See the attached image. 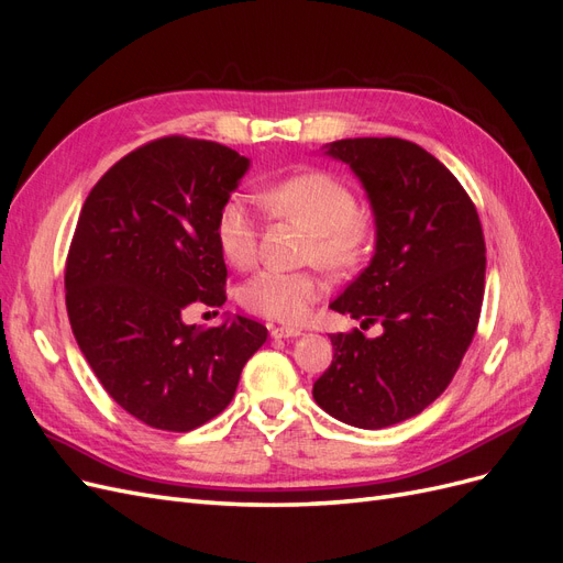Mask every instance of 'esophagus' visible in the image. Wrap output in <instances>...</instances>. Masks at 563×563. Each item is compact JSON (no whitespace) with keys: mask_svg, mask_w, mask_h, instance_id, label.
Masks as SVG:
<instances>
[{"mask_svg":"<svg viewBox=\"0 0 563 563\" xmlns=\"http://www.w3.org/2000/svg\"><path fill=\"white\" fill-rule=\"evenodd\" d=\"M269 335L272 338H298L300 331L298 329H288V327H272Z\"/></svg>","mask_w":563,"mask_h":563,"instance_id":"esophagus-1","label":"esophagus"}]
</instances>
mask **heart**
Instances as JSON below:
<instances>
[{"label":"heart","instance_id":"heart-1","mask_svg":"<svg viewBox=\"0 0 563 563\" xmlns=\"http://www.w3.org/2000/svg\"><path fill=\"white\" fill-rule=\"evenodd\" d=\"M265 201L272 211L294 218L312 230L308 261L335 272L354 269L373 240L371 218L360 211L352 187L321 168L284 176L267 185ZM216 242L225 261L246 269L258 258V223L242 195H230L216 213ZM329 279L321 269H261L244 286L240 300L253 314L282 323H302L312 305L327 294Z\"/></svg>","mask_w":563,"mask_h":563}]
</instances>
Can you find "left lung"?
<instances>
[{"label": "left lung", "mask_w": 563, "mask_h": 563, "mask_svg": "<svg viewBox=\"0 0 563 563\" xmlns=\"http://www.w3.org/2000/svg\"><path fill=\"white\" fill-rule=\"evenodd\" d=\"M376 213V255L331 310L380 323L331 335L333 362L312 397L329 416L380 430L418 416L449 387L482 314L486 244L474 201L428 150L401 139H345Z\"/></svg>", "instance_id": "8db88e82"}]
</instances>
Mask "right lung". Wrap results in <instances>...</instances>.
<instances>
[{"label":"right lung","mask_w":563,"mask_h":563,"mask_svg":"<svg viewBox=\"0 0 563 563\" xmlns=\"http://www.w3.org/2000/svg\"><path fill=\"white\" fill-rule=\"evenodd\" d=\"M246 168L225 145L164 135L119 159L81 207L67 317L100 385L155 430L190 432L223 413L267 340L249 317L207 331L183 321L195 302L228 300L216 213Z\"/></svg>","instance_id":"add662e5"}]
</instances>
